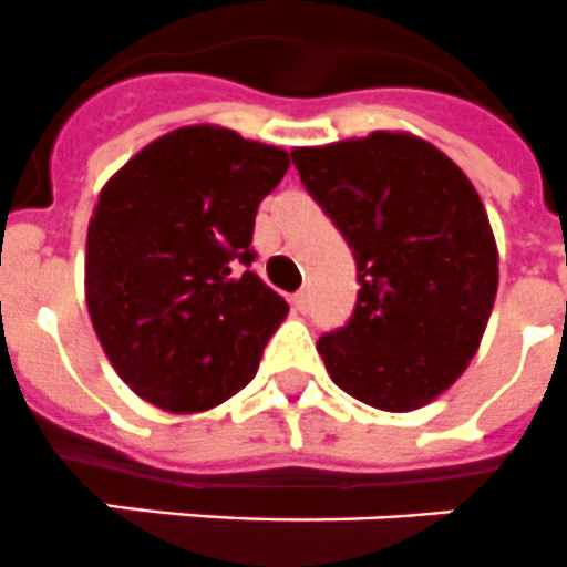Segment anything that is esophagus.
Segmentation results:
<instances>
[{
	"label": "esophagus",
	"instance_id": "34e87169",
	"mask_svg": "<svg viewBox=\"0 0 567 567\" xmlns=\"http://www.w3.org/2000/svg\"><path fill=\"white\" fill-rule=\"evenodd\" d=\"M291 302H293V308H297V311H302V315H306L308 308H311V297H308V291H297L291 297Z\"/></svg>",
	"mask_w": 567,
	"mask_h": 567
}]
</instances>
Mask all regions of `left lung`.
Here are the masks:
<instances>
[{
    "label": "left lung",
    "mask_w": 567,
    "mask_h": 567,
    "mask_svg": "<svg viewBox=\"0 0 567 567\" xmlns=\"http://www.w3.org/2000/svg\"><path fill=\"white\" fill-rule=\"evenodd\" d=\"M291 159L347 238L361 285L347 326L317 340L331 381L381 411L422 408L475 358L498 291L475 186L408 133L297 148Z\"/></svg>",
    "instance_id": "obj_1"
}]
</instances>
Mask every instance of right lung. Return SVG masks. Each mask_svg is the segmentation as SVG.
I'll return each instance as SVG.
<instances>
[{"label":"right lung","instance_id":"obj_1","mask_svg":"<svg viewBox=\"0 0 567 567\" xmlns=\"http://www.w3.org/2000/svg\"><path fill=\"white\" fill-rule=\"evenodd\" d=\"M288 154L227 127H179L101 188L86 306L110 363L145 402L209 411L247 388L288 315L250 270L256 212Z\"/></svg>","mask_w":567,"mask_h":567}]
</instances>
